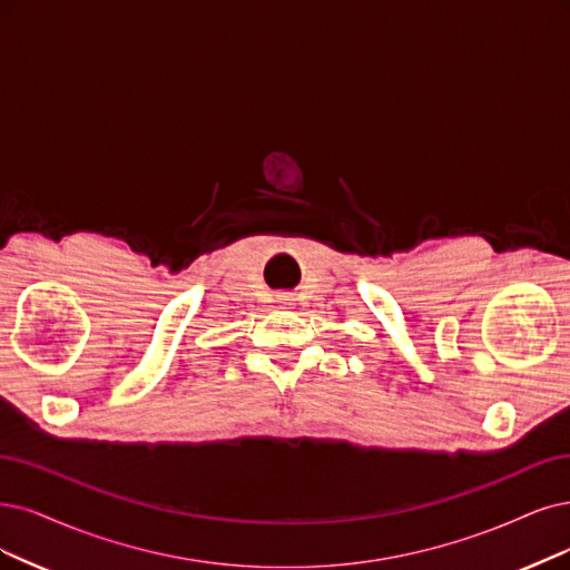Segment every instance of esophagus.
<instances>
[{
	"label": "esophagus",
	"instance_id": "34e87169",
	"mask_svg": "<svg viewBox=\"0 0 570 570\" xmlns=\"http://www.w3.org/2000/svg\"><path fill=\"white\" fill-rule=\"evenodd\" d=\"M286 301H288L286 296H282V298H279V303H284V305H286Z\"/></svg>",
	"mask_w": 570,
	"mask_h": 570
}]
</instances>
